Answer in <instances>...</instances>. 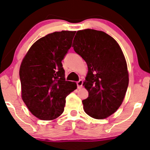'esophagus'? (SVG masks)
<instances>
[{
    "label": "esophagus",
    "instance_id": "obj_1",
    "mask_svg": "<svg viewBox=\"0 0 150 150\" xmlns=\"http://www.w3.org/2000/svg\"><path fill=\"white\" fill-rule=\"evenodd\" d=\"M82 84H83V81L82 80H80L78 82H77V88L78 89H80V88L82 87Z\"/></svg>",
    "mask_w": 150,
    "mask_h": 150
}]
</instances>
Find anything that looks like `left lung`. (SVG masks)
I'll use <instances>...</instances> for the list:
<instances>
[{"instance_id": "1", "label": "left lung", "mask_w": 150, "mask_h": 150, "mask_svg": "<svg viewBox=\"0 0 150 150\" xmlns=\"http://www.w3.org/2000/svg\"><path fill=\"white\" fill-rule=\"evenodd\" d=\"M73 47L88 66L83 84L89 92L82 100L84 112L98 120L110 116L122 105L129 85L122 49L110 35L94 29L78 30Z\"/></svg>"}]
</instances>
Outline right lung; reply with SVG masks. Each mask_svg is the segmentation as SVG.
<instances>
[{"instance_id":"right-lung-1","label":"right lung","mask_w":150,"mask_h":150,"mask_svg":"<svg viewBox=\"0 0 150 150\" xmlns=\"http://www.w3.org/2000/svg\"><path fill=\"white\" fill-rule=\"evenodd\" d=\"M75 33L62 30L41 38L30 47L21 62V98L40 120H52L60 116L66 96L77 89L76 83L66 80L61 63Z\"/></svg>"}]
</instances>
